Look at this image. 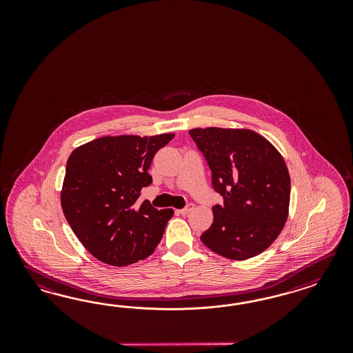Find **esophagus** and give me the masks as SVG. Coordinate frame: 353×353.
I'll return each mask as SVG.
<instances>
[{"mask_svg":"<svg viewBox=\"0 0 353 353\" xmlns=\"http://www.w3.org/2000/svg\"><path fill=\"white\" fill-rule=\"evenodd\" d=\"M192 210H194V204L189 203L185 208H182L181 214H189L192 212Z\"/></svg>","mask_w":353,"mask_h":353,"instance_id":"esophagus-1","label":"esophagus"}]
</instances>
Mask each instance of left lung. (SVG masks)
<instances>
[{"mask_svg": "<svg viewBox=\"0 0 353 353\" xmlns=\"http://www.w3.org/2000/svg\"><path fill=\"white\" fill-rule=\"evenodd\" d=\"M189 134L211 170L214 192L224 198L212 207L214 223L201 241L234 260L261 254L288 220L291 188L283 158L250 129L196 128Z\"/></svg>", "mask_w": 353, "mask_h": 353, "instance_id": "8db88e82", "label": "left lung"}]
</instances>
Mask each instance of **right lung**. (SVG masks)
<instances>
[{
    "label": "right lung",
    "mask_w": 353,
    "mask_h": 353,
    "mask_svg": "<svg viewBox=\"0 0 353 353\" xmlns=\"http://www.w3.org/2000/svg\"><path fill=\"white\" fill-rule=\"evenodd\" d=\"M173 133L101 137L77 148L65 165L61 202L79 241L98 260L125 267L149 256L173 210L139 202L151 185L154 155Z\"/></svg>",
    "instance_id": "1"
}]
</instances>
